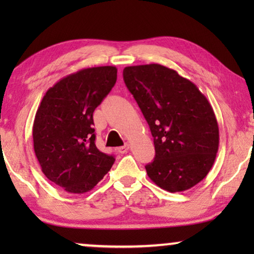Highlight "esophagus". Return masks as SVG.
Masks as SVG:
<instances>
[{"instance_id": "obj_1", "label": "esophagus", "mask_w": 254, "mask_h": 254, "mask_svg": "<svg viewBox=\"0 0 254 254\" xmlns=\"http://www.w3.org/2000/svg\"><path fill=\"white\" fill-rule=\"evenodd\" d=\"M128 149H129V144L126 143L125 145H123V147L118 148V151H119L120 154H125V152L128 151Z\"/></svg>"}]
</instances>
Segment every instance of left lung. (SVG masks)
Here are the masks:
<instances>
[{
    "instance_id": "8db88e82",
    "label": "left lung",
    "mask_w": 254,
    "mask_h": 254,
    "mask_svg": "<svg viewBox=\"0 0 254 254\" xmlns=\"http://www.w3.org/2000/svg\"><path fill=\"white\" fill-rule=\"evenodd\" d=\"M124 79L154 137L149 178L171 193L192 189L210 171L218 150L210 103L190 79L158 64L126 67Z\"/></svg>"
}]
</instances>
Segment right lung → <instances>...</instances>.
<instances>
[{
  "label": "right lung",
  "mask_w": 254,
  "mask_h": 254,
  "mask_svg": "<svg viewBox=\"0 0 254 254\" xmlns=\"http://www.w3.org/2000/svg\"><path fill=\"white\" fill-rule=\"evenodd\" d=\"M113 65L85 68L47 90L33 123V148L41 171L65 192L91 190L116 159L96 147L93 111L117 82Z\"/></svg>",
  "instance_id": "right-lung-1"
}]
</instances>
